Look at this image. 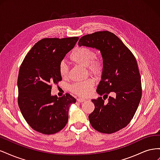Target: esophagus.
Here are the masks:
<instances>
[{
	"instance_id": "obj_1",
	"label": "esophagus",
	"mask_w": 160,
	"mask_h": 160,
	"mask_svg": "<svg viewBox=\"0 0 160 160\" xmlns=\"http://www.w3.org/2000/svg\"><path fill=\"white\" fill-rule=\"evenodd\" d=\"M77 101H78V102H80V103H81V102H85V101H86V99L79 98L77 99Z\"/></svg>"
}]
</instances>
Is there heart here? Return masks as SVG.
Instances as JSON below:
<instances>
[{"instance_id": "1", "label": "heart", "mask_w": 160, "mask_h": 160, "mask_svg": "<svg viewBox=\"0 0 160 160\" xmlns=\"http://www.w3.org/2000/svg\"><path fill=\"white\" fill-rule=\"evenodd\" d=\"M69 59L77 65L87 67L90 73L99 75L103 70V62L101 58L95 55L94 51L85 47H76L72 51ZM68 67L64 61H61L59 65V72L62 78H66L68 75ZM95 85L93 80H87L75 83L70 86L69 90L79 96H88L93 90Z\"/></svg>"}]
</instances>
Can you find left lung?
<instances>
[{
    "mask_svg": "<svg viewBox=\"0 0 160 160\" xmlns=\"http://www.w3.org/2000/svg\"><path fill=\"white\" fill-rule=\"evenodd\" d=\"M79 46L99 49L103 57L102 78L97 89L100 95L92 99L95 109L89 115L95 130L111 134L126 127L133 118L142 98L141 76L133 54L113 32H95L82 37ZM110 92L107 104L104 99Z\"/></svg>",
    "mask_w": 160,
    "mask_h": 160,
    "instance_id": "1",
    "label": "left lung"
}]
</instances>
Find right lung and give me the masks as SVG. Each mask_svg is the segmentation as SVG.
<instances>
[{
	"label": "right lung",
	"instance_id": "right-lung-1",
	"mask_svg": "<svg viewBox=\"0 0 160 160\" xmlns=\"http://www.w3.org/2000/svg\"><path fill=\"white\" fill-rule=\"evenodd\" d=\"M78 37L45 38L27 53L19 69L18 104L27 123L37 132L51 135L60 132L69 119V108L76 99L69 93L52 96V86L62 80L59 63Z\"/></svg>",
	"mask_w": 160,
	"mask_h": 160
}]
</instances>
